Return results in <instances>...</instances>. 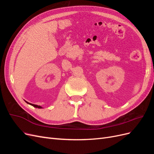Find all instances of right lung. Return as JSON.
Instances as JSON below:
<instances>
[{
    "label": "right lung",
    "mask_w": 154,
    "mask_h": 154,
    "mask_svg": "<svg viewBox=\"0 0 154 154\" xmlns=\"http://www.w3.org/2000/svg\"><path fill=\"white\" fill-rule=\"evenodd\" d=\"M27 103H28V104H29V105H32V106H33L34 107H36V108H38V109H42V107L41 106H39V105H34V104H32V103H28V102H27L26 101H25Z\"/></svg>",
    "instance_id": "obj_1"
}]
</instances>
